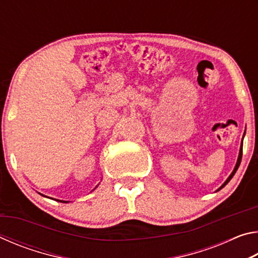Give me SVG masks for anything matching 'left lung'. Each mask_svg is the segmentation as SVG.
I'll list each match as a JSON object with an SVG mask.
<instances>
[{"instance_id": "obj_1", "label": "left lung", "mask_w": 258, "mask_h": 258, "mask_svg": "<svg viewBox=\"0 0 258 258\" xmlns=\"http://www.w3.org/2000/svg\"><path fill=\"white\" fill-rule=\"evenodd\" d=\"M241 147H242V143H241ZM241 158H242V154H241V149H240V152H239V157H238V160H237V164H235V167H234V169H233V172L231 173V175L228 177V180H226V181L223 183V184L221 185V187H220V189H218V190H221L222 187H224V186H225L226 184H228V183L230 182L231 178L233 177V175H234V174H235V172H237V169H238V167H239L240 163H241ZM218 190H217V191H218Z\"/></svg>"}]
</instances>
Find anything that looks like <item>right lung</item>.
I'll return each mask as SVG.
<instances>
[{
	"label": "right lung",
	"instance_id": "add662e5",
	"mask_svg": "<svg viewBox=\"0 0 258 258\" xmlns=\"http://www.w3.org/2000/svg\"><path fill=\"white\" fill-rule=\"evenodd\" d=\"M95 187H97V186H95ZM94 190V189H93ZM58 202H61V203H68V202H62V200H58Z\"/></svg>",
	"mask_w": 258,
	"mask_h": 258
}]
</instances>
